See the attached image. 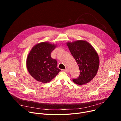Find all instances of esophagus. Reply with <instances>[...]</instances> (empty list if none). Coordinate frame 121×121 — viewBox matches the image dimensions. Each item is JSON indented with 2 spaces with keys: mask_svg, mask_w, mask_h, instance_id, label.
Masks as SVG:
<instances>
[{
  "mask_svg": "<svg viewBox=\"0 0 121 121\" xmlns=\"http://www.w3.org/2000/svg\"><path fill=\"white\" fill-rule=\"evenodd\" d=\"M64 71L66 72V73H69V69H64Z\"/></svg>",
  "mask_w": 121,
  "mask_h": 121,
  "instance_id": "34e87169",
  "label": "esophagus"
}]
</instances>
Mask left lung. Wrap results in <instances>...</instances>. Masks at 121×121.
Returning a JSON list of instances; mask_svg holds the SVG:
<instances>
[{
  "label": "left lung",
  "instance_id": "left-lung-1",
  "mask_svg": "<svg viewBox=\"0 0 121 121\" xmlns=\"http://www.w3.org/2000/svg\"><path fill=\"white\" fill-rule=\"evenodd\" d=\"M80 70V75L73 79L74 83L84 85L91 81L96 75L99 68V57L91 44L85 40L66 43Z\"/></svg>",
  "mask_w": 121,
  "mask_h": 121
}]
</instances>
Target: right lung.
<instances>
[{
    "mask_svg": "<svg viewBox=\"0 0 121 121\" xmlns=\"http://www.w3.org/2000/svg\"><path fill=\"white\" fill-rule=\"evenodd\" d=\"M56 47V44L48 42H41L35 45L28 53L26 59L27 69L37 81L48 83L61 71L57 67V61L50 55Z\"/></svg>",
    "mask_w": 121,
    "mask_h": 121,
    "instance_id": "add662e5",
    "label": "right lung"
}]
</instances>
